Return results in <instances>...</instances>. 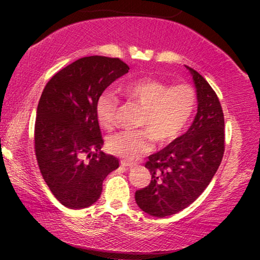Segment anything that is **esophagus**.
Instances as JSON below:
<instances>
[{"mask_svg":"<svg viewBox=\"0 0 260 260\" xmlns=\"http://www.w3.org/2000/svg\"><path fill=\"white\" fill-rule=\"evenodd\" d=\"M120 166L122 167H125V168H133L136 165L135 163H131V162H126V161H120Z\"/></svg>","mask_w":260,"mask_h":260,"instance_id":"esophagus-1","label":"esophagus"}]
</instances>
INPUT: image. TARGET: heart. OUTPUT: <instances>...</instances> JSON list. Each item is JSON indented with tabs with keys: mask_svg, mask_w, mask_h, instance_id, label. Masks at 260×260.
<instances>
[{
	"mask_svg": "<svg viewBox=\"0 0 260 260\" xmlns=\"http://www.w3.org/2000/svg\"><path fill=\"white\" fill-rule=\"evenodd\" d=\"M122 93L143 109L138 126L144 130L126 131L109 141L112 154L129 162L150 151L154 140L167 145L177 140L187 129L195 106L197 92L189 84L170 85L157 78H140L120 87ZM118 99L111 91H104L95 103L99 123L111 130L116 123Z\"/></svg>",
	"mask_w": 260,
	"mask_h": 260,
	"instance_id": "b5f03b06",
	"label": "heart"
}]
</instances>
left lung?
Returning a JSON list of instances; mask_svg holds the SVG:
<instances>
[{
  "label": "left lung",
  "mask_w": 260,
  "mask_h": 260,
  "mask_svg": "<svg viewBox=\"0 0 260 260\" xmlns=\"http://www.w3.org/2000/svg\"><path fill=\"white\" fill-rule=\"evenodd\" d=\"M189 70L197 87L198 112L186 134L148 157L149 186L137 190L142 211L165 218L200 197L215 175L225 151V120L219 98L204 77Z\"/></svg>",
  "instance_id": "obj_1"
}]
</instances>
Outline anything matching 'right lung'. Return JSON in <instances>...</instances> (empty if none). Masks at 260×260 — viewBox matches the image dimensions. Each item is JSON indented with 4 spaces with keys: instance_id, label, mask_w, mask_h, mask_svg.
Returning <instances> with one entry per match:
<instances>
[{
    "instance_id": "1",
    "label": "right lung",
    "mask_w": 260,
    "mask_h": 260,
    "mask_svg": "<svg viewBox=\"0 0 260 260\" xmlns=\"http://www.w3.org/2000/svg\"><path fill=\"white\" fill-rule=\"evenodd\" d=\"M129 70L118 58L85 56L55 73L42 91L34 129L35 155L45 182L67 208L94 204L103 181L119 167L115 156L101 151L104 141L95 103Z\"/></svg>"
}]
</instances>
